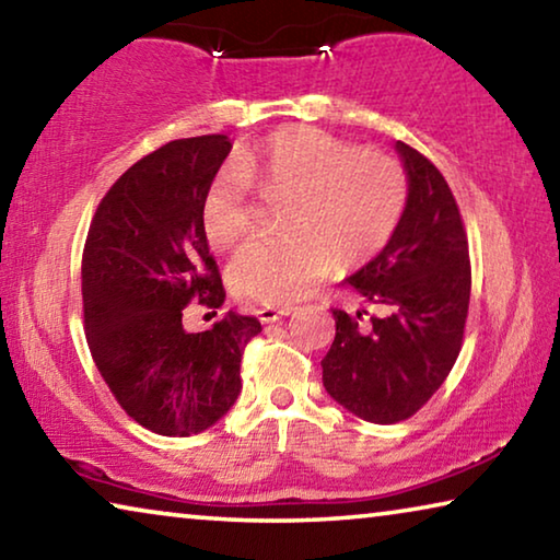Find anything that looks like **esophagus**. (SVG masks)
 Segmentation results:
<instances>
[{"instance_id":"34e87169","label":"esophagus","mask_w":560,"mask_h":560,"mask_svg":"<svg viewBox=\"0 0 560 560\" xmlns=\"http://www.w3.org/2000/svg\"><path fill=\"white\" fill-rule=\"evenodd\" d=\"M289 314H291L289 306H281V308L279 306H264V308L257 311L261 324H273V320H279V318L289 316Z\"/></svg>"}]
</instances>
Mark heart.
Returning a JSON list of instances; mask_svg holds the SVG:
<instances>
[{"label":"heart","instance_id":"1","mask_svg":"<svg viewBox=\"0 0 560 560\" xmlns=\"http://www.w3.org/2000/svg\"><path fill=\"white\" fill-rule=\"evenodd\" d=\"M291 197L279 236H259L236 254L230 283L242 299L289 303L324 281L336 264L365 261L390 240L407 202L395 158L324 130L281 132L261 150H242L202 197L207 240L220 249L252 232L249 189Z\"/></svg>","mask_w":560,"mask_h":560}]
</instances>
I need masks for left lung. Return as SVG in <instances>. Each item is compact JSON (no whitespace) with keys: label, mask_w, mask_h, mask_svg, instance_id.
<instances>
[{"label":"left lung","mask_w":560,"mask_h":560,"mask_svg":"<svg viewBox=\"0 0 560 560\" xmlns=\"http://www.w3.org/2000/svg\"><path fill=\"white\" fill-rule=\"evenodd\" d=\"M407 202L390 242L346 281L383 316L334 308L336 338L320 360L324 385L358 417L395 424L447 381L469 314L471 264L457 200L428 158L395 143Z\"/></svg>","instance_id":"left-lung-1"}]
</instances>
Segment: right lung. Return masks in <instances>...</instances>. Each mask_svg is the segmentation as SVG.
<instances>
[{
    "label": "right lung",
    "mask_w": 560,
    "mask_h": 560,
    "mask_svg": "<svg viewBox=\"0 0 560 560\" xmlns=\"http://www.w3.org/2000/svg\"><path fill=\"white\" fill-rule=\"evenodd\" d=\"M230 150L226 136H197L140 158L98 202L83 246L93 363L126 415L165 438L202 432L230 410L244 348L261 334L234 311L202 334L183 326L192 301L214 314L224 303L202 197Z\"/></svg>",
    "instance_id": "obj_1"
}]
</instances>
